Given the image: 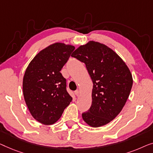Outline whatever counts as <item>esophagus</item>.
<instances>
[{
  "mask_svg": "<svg viewBox=\"0 0 153 153\" xmlns=\"http://www.w3.org/2000/svg\"><path fill=\"white\" fill-rule=\"evenodd\" d=\"M74 93L77 96H78L79 95V90H76V91H75Z\"/></svg>",
  "mask_w": 153,
  "mask_h": 153,
  "instance_id": "esophagus-1",
  "label": "esophagus"
}]
</instances>
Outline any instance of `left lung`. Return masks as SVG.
<instances>
[{
    "instance_id": "obj_1",
    "label": "left lung",
    "mask_w": 153,
    "mask_h": 153,
    "mask_svg": "<svg viewBox=\"0 0 153 153\" xmlns=\"http://www.w3.org/2000/svg\"><path fill=\"white\" fill-rule=\"evenodd\" d=\"M85 64L93 82L92 102L82 117L93 128L105 126L122 110L130 95L133 79L121 58L106 45L90 41L71 55Z\"/></svg>"
}]
</instances>
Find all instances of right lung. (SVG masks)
<instances>
[{
	"mask_svg": "<svg viewBox=\"0 0 153 153\" xmlns=\"http://www.w3.org/2000/svg\"><path fill=\"white\" fill-rule=\"evenodd\" d=\"M74 49L64 43L51 44L41 51L25 70L23 96L31 115L41 123L54 124L71 102L60 71Z\"/></svg>",
	"mask_w": 153,
	"mask_h": 153,
	"instance_id": "obj_1",
	"label": "right lung"
}]
</instances>
